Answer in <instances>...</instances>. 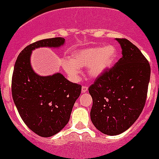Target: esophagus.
<instances>
[{
	"label": "esophagus",
	"instance_id": "esophagus-1",
	"mask_svg": "<svg viewBox=\"0 0 159 159\" xmlns=\"http://www.w3.org/2000/svg\"><path fill=\"white\" fill-rule=\"evenodd\" d=\"M88 87L86 85H83L82 88H81V92L82 93H84V92H86L88 91Z\"/></svg>",
	"mask_w": 159,
	"mask_h": 159
}]
</instances>
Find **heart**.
<instances>
[{
  "mask_svg": "<svg viewBox=\"0 0 159 159\" xmlns=\"http://www.w3.org/2000/svg\"><path fill=\"white\" fill-rule=\"evenodd\" d=\"M116 49L113 46L96 47L78 50L72 54L70 61L63 64L64 70L72 78L79 72L78 67H88L91 77H98L109 68L116 57Z\"/></svg>",
  "mask_w": 159,
  "mask_h": 159,
  "instance_id": "heart-1",
  "label": "heart"
}]
</instances>
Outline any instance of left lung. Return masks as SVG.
<instances>
[{
  "instance_id": "8db88e82",
  "label": "left lung",
  "mask_w": 159,
  "mask_h": 159,
  "mask_svg": "<svg viewBox=\"0 0 159 159\" xmlns=\"http://www.w3.org/2000/svg\"><path fill=\"white\" fill-rule=\"evenodd\" d=\"M123 57L89 86L92 124L102 133L117 135L138 120L146 102L151 67L139 49L125 38H117Z\"/></svg>"
}]
</instances>
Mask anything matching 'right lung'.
<instances>
[{
	"instance_id": "right-lung-1",
	"label": "right lung",
	"mask_w": 159,
	"mask_h": 159,
	"mask_svg": "<svg viewBox=\"0 0 159 159\" xmlns=\"http://www.w3.org/2000/svg\"><path fill=\"white\" fill-rule=\"evenodd\" d=\"M64 43V39L61 37L36 41L21 50L14 67V102L27 127L43 138L56 134L68 123L81 85L70 82L60 73L39 76L32 70L29 58L34 49L58 47Z\"/></svg>"
}]
</instances>
